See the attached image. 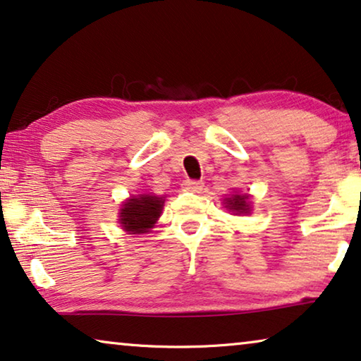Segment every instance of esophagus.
<instances>
[{"instance_id":"obj_1","label":"esophagus","mask_w":361,"mask_h":361,"mask_svg":"<svg viewBox=\"0 0 361 361\" xmlns=\"http://www.w3.org/2000/svg\"><path fill=\"white\" fill-rule=\"evenodd\" d=\"M183 191H190V192H201V190L204 188L202 181H196V180H186L183 181Z\"/></svg>"}]
</instances>
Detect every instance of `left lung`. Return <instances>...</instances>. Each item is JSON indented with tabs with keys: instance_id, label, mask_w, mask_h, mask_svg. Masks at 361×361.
Here are the masks:
<instances>
[{
	"instance_id": "obj_1",
	"label": "left lung",
	"mask_w": 361,
	"mask_h": 361,
	"mask_svg": "<svg viewBox=\"0 0 361 361\" xmlns=\"http://www.w3.org/2000/svg\"><path fill=\"white\" fill-rule=\"evenodd\" d=\"M246 199H248V196L246 195H233L232 197L227 199V207L230 209V211L233 212H240V214H248L250 212V206L248 202H246Z\"/></svg>"
}]
</instances>
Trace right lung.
Here are the masks:
<instances>
[{"label": "right lung", "mask_w": 361, "mask_h": 361, "mask_svg": "<svg viewBox=\"0 0 361 361\" xmlns=\"http://www.w3.org/2000/svg\"><path fill=\"white\" fill-rule=\"evenodd\" d=\"M165 199L157 196L141 195L131 197L126 204H123L120 212V224L126 232L133 235L146 233L154 227L157 219L162 214Z\"/></svg>", "instance_id": "right-lung-1"}]
</instances>
